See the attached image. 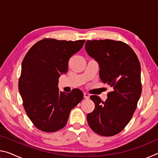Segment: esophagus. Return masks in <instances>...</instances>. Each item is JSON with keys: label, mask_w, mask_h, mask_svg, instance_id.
Returning <instances> with one entry per match:
<instances>
[{"label": "esophagus", "mask_w": 158, "mask_h": 158, "mask_svg": "<svg viewBox=\"0 0 158 158\" xmlns=\"http://www.w3.org/2000/svg\"><path fill=\"white\" fill-rule=\"evenodd\" d=\"M84 97L85 99H89L90 98V95L87 93H84Z\"/></svg>", "instance_id": "esophagus-1"}]
</instances>
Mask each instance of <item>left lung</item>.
Returning a JSON list of instances; mask_svg holds the SVG:
<instances>
[{"mask_svg": "<svg viewBox=\"0 0 158 158\" xmlns=\"http://www.w3.org/2000/svg\"><path fill=\"white\" fill-rule=\"evenodd\" d=\"M85 48L99 63L101 81L113 89L105 102L90 96L95 106L87 121L98 135L111 137L124 129L137 106L142 90L140 63L132 48L121 41L87 40Z\"/></svg>", "mask_w": 158, "mask_h": 158, "instance_id": "left-lung-1", "label": "left lung"}]
</instances>
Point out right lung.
I'll return each instance as SVG.
<instances>
[{
    "label": "right lung",
    "mask_w": 158,
    "mask_h": 158,
    "mask_svg": "<svg viewBox=\"0 0 158 158\" xmlns=\"http://www.w3.org/2000/svg\"><path fill=\"white\" fill-rule=\"evenodd\" d=\"M84 42L45 38L36 42L23 58L19 90L26 114L42 132H54L65 127L69 112L84 98L78 89L69 93L60 91L58 83L68 72L69 58Z\"/></svg>",
    "instance_id": "1"
}]
</instances>
